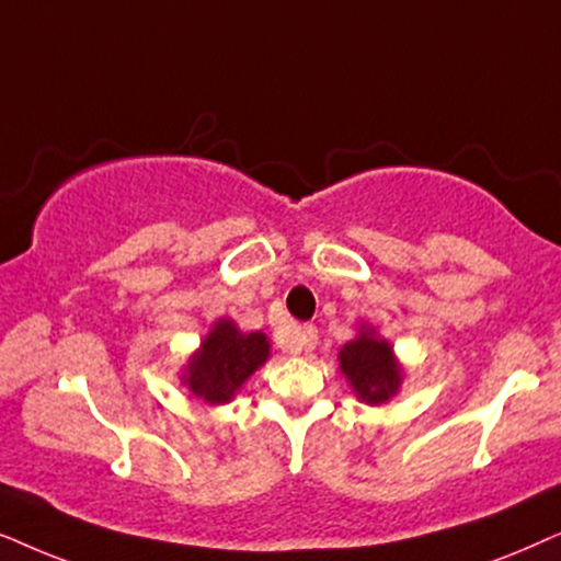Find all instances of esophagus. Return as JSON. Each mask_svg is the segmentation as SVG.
<instances>
[{"mask_svg":"<svg viewBox=\"0 0 561 561\" xmlns=\"http://www.w3.org/2000/svg\"><path fill=\"white\" fill-rule=\"evenodd\" d=\"M316 343H318V328L316 325H300L297 328V333H295V339L287 343L285 348H289V351H312L316 348Z\"/></svg>","mask_w":561,"mask_h":561,"instance_id":"34e87169","label":"esophagus"}]
</instances>
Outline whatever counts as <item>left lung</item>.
Masks as SVG:
<instances>
[{
    "mask_svg": "<svg viewBox=\"0 0 561 561\" xmlns=\"http://www.w3.org/2000/svg\"><path fill=\"white\" fill-rule=\"evenodd\" d=\"M339 362L351 390L367 405H382L400 390V362L394 358L390 343L379 339L375 328L362 325L356 339L339 351Z\"/></svg>",
    "mask_w": 561,
    "mask_h": 561,
    "instance_id": "1",
    "label": "left lung"
}]
</instances>
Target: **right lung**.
<instances>
[{"instance_id":"obj_1","label":"right lung","mask_w":561,"mask_h":561,"mask_svg":"<svg viewBox=\"0 0 561 561\" xmlns=\"http://www.w3.org/2000/svg\"><path fill=\"white\" fill-rule=\"evenodd\" d=\"M268 358V341L261 331L241 333L233 320L220 318L194 351L184 369V385L207 405L233 400L245 379Z\"/></svg>"}]
</instances>
